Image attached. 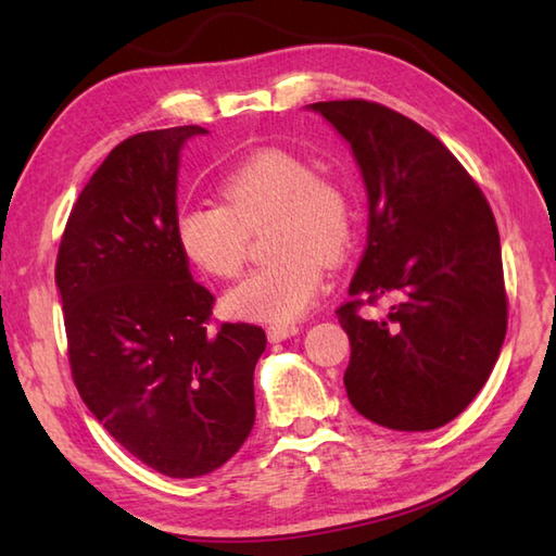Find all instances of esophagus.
<instances>
[{"mask_svg":"<svg viewBox=\"0 0 556 556\" xmlns=\"http://www.w3.org/2000/svg\"><path fill=\"white\" fill-rule=\"evenodd\" d=\"M299 332L296 325H269L267 327V339L269 341H285Z\"/></svg>","mask_w":556,"mask_h":556,"instance_id":"34e87169","label":"esophagus"}]
</instances>
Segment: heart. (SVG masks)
<instances>
[{"label": "heart", "mask_w": 556, "mask_h": 556, "mask_svg": "<svg viewBox=\"0 0 556 556\" xmlns=\"http://www.w3.org/2000/svg\"><path fill=\"white\" fill-rule=\"evenodd\" d=\"M224 205L179 210L176 236L184 253L207 275L236 279L243 271L251 233L271 224L269 265L248 275L224 299L241 320L285 325L320 296L325 265L344 260L356 236V210L346 184L287 150H260L224 176Z\"/></svg>", "instance_id": "heart-1"}]
</instances>
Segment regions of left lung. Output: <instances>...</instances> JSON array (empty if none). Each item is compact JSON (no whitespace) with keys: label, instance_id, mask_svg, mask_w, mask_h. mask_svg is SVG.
Returning a JSON list of instances; mask_svg holds the SVG:
<instances>
[{"label":"left lung","instance_id":"1","mask_svg":"<svg viewBox=\"0 0 556 556\" xmlns=\"http://www.w3.org/2000/svg\"><path fill=\"white\" fill-rule=\"evenodd\" d=\"M356 155L368 245L337 317L351 341L346 394L389 430L442 428L478 396L509 320L497 222L464 164L408 116L368 100L315 102ZM392 295L380 321L363 304Z\"/></svg>","mask_w":556,"mask_h":556}]
</instances>
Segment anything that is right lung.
I'll return each mask as SVG.
<instances>
[{"label": "right lung", "mask_w": 556, "mask_h": 556, "mask_svg": "<svg viewBox=\"0 0 556 556\" xmlns=\"http://www.w3.org/2000/svg\"><path fill=\"white\" fill-rule=\"evenodd\" d=\"M203 126L116 146L71 207L54 279L71 377L126 452L169 478H198L239 452L255 422L263 327L217 323L176 236V174Z\"/></svg>", "instance_id": "obj_1"}]
</instances>
